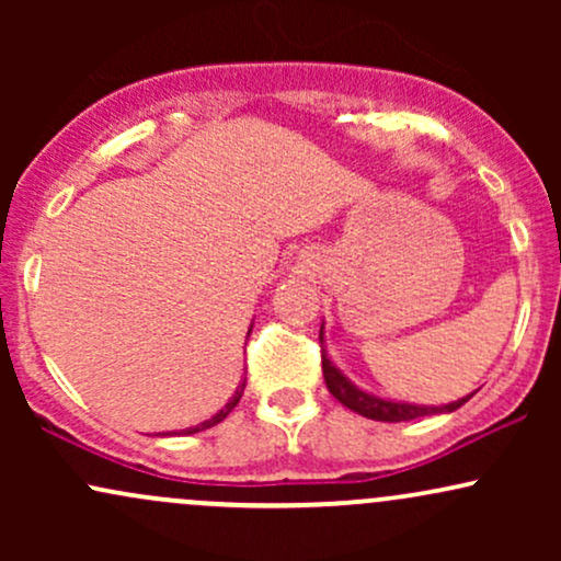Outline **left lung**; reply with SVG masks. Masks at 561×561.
I'll return each instance as SVG.
<instances>
[{
  "label": "left lung",
  "mask_w": 561,
  "mask_h": 561,
  "mask_svg": "<svg viewBox=\"0 0 561 561\" xmlns=\"http://www.w3.org/2000/svg\"><path fill=\"white\" fill-rule=\"evenodd\" d=\"M319 340H321V369H324V382L327 388L340 403L347 405L356 414L366 416V420L375 422H409V420H420V416H433V414H450V411L461 409L474 392L459 398V401L446 403V405H424V403H409V401H392V398H382L375 396V392H366L358 385H353L351 379L343 375L337 364H332L330 351L324 345V324L319 330Z\"/></svg>",
  "instance_id": "obj_1"
}]
</instances>
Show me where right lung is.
Masks as SVG:
<instances>
[{
    "label": "right lung",
    "instance_id": "right-lung-1",
    "mask_svg": "<svg viewBox=\"0 0 561 561\" xmlns=\"http://www.w3.org/2000/svg\"><path fill=\"white\" fill-rule=\"evenodd\" d=\"M253 332V324H250V330H248V334ZM244 377H242V382L237 385V390H234V396L229 398L227 403H224V409H218L214 416H210V420H205V422H199V424H195V427H186V430H179V433H173V435H195V433H203V430H208V427H214V424H218V422H224L229 416V411L234 409L237 403H240V398H242V392H244ZM163 435H169V433H163Z\"/></svg>",
    "mask_w": 561,
    "mask_h": 561
}]
</instances>
